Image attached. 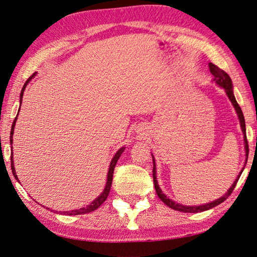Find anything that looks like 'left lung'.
Returning a JSON list of instances; mask_svg holds the SVG:
<instances>
[{
  "mask_svg": "<svg viewBox=\"0 0 257 257\" xmlns=\"http://www.w3.org/2000/svg\"><path fill=\"white\" fill-rule=\"evenodd\" d=\"M209 67H210V71L212 75L214 76V82L217 83L220 87H222L224 90H226V93L228 98L230 99V101L232 103V106L235 107L236 112L238 115V118H239L240 121V127H241V131L244 133V142H245V151H246V157H248V142H247V138H246V126H245V118H244V115H242V111L240 109L239 105H238V102L236 100L235 96H233V91H232V82H231V79L230 76H229L226 72L223 70L220 69L217 65L212 64V63H209ZM152 161H154V170H152V177H154V184H155V188H156V192L157 194H158L159 199L164 202V203L169 206V208H172L176 211H182V212H190V213H196V212H202V211H205V210H209V209H212L214 206L219 205L220 203H222L223 201L227 200V197L231 194L233 188L236 187V184L238 182V179H239L240 175L242 173V170L238 175V177L233 184L231 185V187L229 188L228 192L224 194L222 197H220V199L215 200L213 202H211V203H206L203 205H197V206H186V205H183V204H179L176 203V202H174L173 200H170L169 197L166 196L163 191H161V188L158 185V181H157V176H156V163H155V159H154V155H152ZM246 163H247V158H246Z\"/></svg>",
  "mask_w": 257,
  "mask_h": 257,
  "instance_id": "obj_1",
  "label": "left lung"
}]
</instances>
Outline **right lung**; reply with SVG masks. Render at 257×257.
<instances>
[{
    "label": "right lung",
    "mask_w": 257,
    "mask_h": 257,
    "mask_svg": "<svg viewBox=\"0 0 257 257\" xmlns=\"http://www.w3.org/2000/svg\"><path fill=\"white\" fill-rule=\"evenodd\" d=\"M36 75V73H34L33 75L30 76V78L26 81V83L24 87H22V90H21V93H20V105H21V101H22V96H24V91L25 89L27 87V84L29 83V81L34 78V76ZM19 114V112H18ZM17 118H18V115L15 118V120H13L12 123V127H11V133H10V142L12 145V140H13V131H15V126H16V121H17ZM12 149V147H11ZM125 150V148H120V149L116 152V155L114 156V158L111 159L110 161V165H109V169H108V175H107V183H106V186H105V190H103V192L101 193L100 195H99L96 200H94L93 202H91V204H89L85 206V208H80V209H76V210H72V211H66V212H61V214H66V215H76V214H84V213H89V212H92V211L97 210L99 206H100L103 202L106 201L108 194H109V191H110V186H111V182H112V174H114V169H115V166H116V163L118 161L120 155L123 154V151ZM12 150H11V169H12V174L13 176H15V178L17 179V181H19L17 177V173H16V169H15V166H13V156H12ZM47 209V208H46Z\"/></svg>",
    "instance_id": "add662e5"
}]
</instances>
